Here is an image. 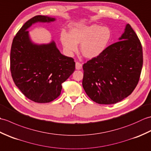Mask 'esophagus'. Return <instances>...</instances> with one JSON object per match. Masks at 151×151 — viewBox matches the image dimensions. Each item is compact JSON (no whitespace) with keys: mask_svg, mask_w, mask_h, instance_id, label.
Masks as SVG:
<instances>
[{"mask_svg":"<svg viewBox=\"0 0 151 151\" xmlns=\"http://www.w3.org/2000/svg\"><path fill=\"white\" fill-rule=\"evenodd\" d=\"M82 68V64L78 62H76V69L79 70V69H81Z\"/></svg>","mask_w":151,"mask_h":151,"instance_id":"1","label":"esophagus"}]
</instances>
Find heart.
<instances>
[{"label": "heart", "mask_w": 151, "mask_h": 151, "mask_svg": "<svg viewBox=\"0 0 151 151\" xmlns=\"http://www.w3.org/2000/svg\"><path fill=\"white\" fill-rule=\"evenodd\" d=\"M111 33L106 27L97 24L82 25L72 28L69 34L63 32L60 40L63 49L68 54L78 49L81 43V51L85 57L92 58L103 51L110 39Z\"/></svg>", "instance_id": "heart-1"}]
</instances>
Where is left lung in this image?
Returning <instances> with one entry per match:
<instances>
[{"label": "left lung", "mask_w": 151, "mask_h": 151, "mask_svg": "<svg viewBox=\"0 0 151 151\" xmlns=\"http://www.w3.org/2000/svg\"><path fill=\"white\" fill-rule=\"evenodd\" d=\"M142 66V44L132 28L127 24L119 41L83 65V88L96 103H117L136 88Z\"/></svg>", "instance_id": "8db88e82"}]
</instances>
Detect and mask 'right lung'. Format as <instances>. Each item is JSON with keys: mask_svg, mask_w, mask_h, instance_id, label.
<instances>
[{"mask_svg": "<svg viewBox=\"0 0 151 151\" xmlns=\"http://www.w3.org/2000/svg\"><path fill=\"white\" fill-rule=\"evenodd\" d=\"M55 20L36 15L27 21L16 34L10 52V70L15 86L30 100L47 103L61 93L62 83L75 69L73 58L60 53L54 41L47 45L31 42L27 28L36 22Z\"/></svg>", "mask_w": 151, "mask_h": 151, "instance_id": "right-lung-1", "label": "right lung"}]
</instances>
